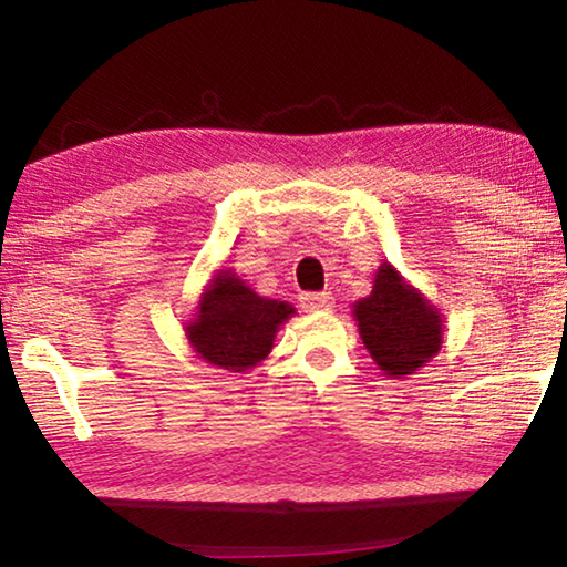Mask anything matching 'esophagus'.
Instances as JSON below:
<instances>
[{
    "label": "esophagus",
    "instance_id": "1",
    "mask_svg": "<svg viewBox=\"0 0 567 567\" xmlns=\"http://www.w3.org/2000/svg\"><path fill=\"white\" fill-rule=\"evenodd\" d=\"M300 305L305 312H322V310H332V295L330 292H305L300 297Z\"/></svg>",
    "mask_w": 567,
    "mask_h": 567
}]
</instances>
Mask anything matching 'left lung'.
<instances>
[{
	"mask_svg": "<svg viewBox=\"0 0 567 567\" xmlns=\"http://www.w3.org/2000/svg\"><path fill=\"white\" fill-rule=\"evenodd\" d=\"M360 338L388 378H405L443 348V315L390 262L375 272L372 292L352 305Z\"/></svg>",
	"mask_w": 567,
	"mask_h": 567,
	"instance_id": "1",
	"label": "left lung"
}]
</instances>
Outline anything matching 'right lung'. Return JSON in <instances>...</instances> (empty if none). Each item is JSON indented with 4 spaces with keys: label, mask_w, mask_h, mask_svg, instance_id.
Returning a JSON list of instances; mask_svg holds the SVG:
<instances>
[{
    "label": "right lung",
    "mask_w": 567,
    "mask_h": 567,
    "mask_svg": "<svg viewBox=\"0 0 567 567\" xmlns=\"http://www.w3.org/2000/svg\"><path fill=\"white\" fill-rule=\"evenodd\" d=\"M295 307L260 297L233 270H219L199 300L195 320L187 322V340L205 362L229 372H245L272 350L280 324Z\"/></svg>",
    "instance_id": "add662e5"
}]
</instances>
